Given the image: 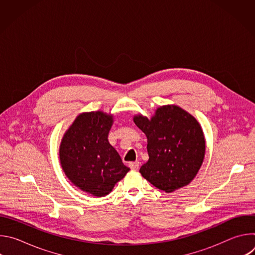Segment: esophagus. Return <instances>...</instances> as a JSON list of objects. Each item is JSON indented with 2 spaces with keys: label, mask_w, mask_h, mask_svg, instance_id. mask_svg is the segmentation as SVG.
Segmentation results:
<instances>
[{
  "label": "esophagus",
  "mask_w": 255,
  "mask_h": 255,
  "mask_svg": "<svg viewBox=\"0 0 255 255\" xmlns=\"http://www.w3.org/2000/svg\"><path fill=\"white\" fill-rule=\"evenodd\" d=\"M129 167L133 170H137L139 167V162L138 161H134V162H130L129 163Z\"/></svg>",
  "instance_id": "esophagus-1"
}]
</instances>
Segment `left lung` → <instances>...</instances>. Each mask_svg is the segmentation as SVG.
<instances>
[{"mask_svg":"<svg viewBox=\"0 0 255 255\" xmlns=\"http://www.w3.org/2000/svg\"><path fill=\"white\" fill-rule=\"evenodd\" d=\"M147 137L149 159L140 167L141 175L157 189L172 193L188 186L201 168L206 141L197 119L176 105L158 107L148 119L133 117Z\"/></svg>","mask_w":255,"mask_h":255,"instance_id":"8db88e82","label":"left lung"}]
</instances>
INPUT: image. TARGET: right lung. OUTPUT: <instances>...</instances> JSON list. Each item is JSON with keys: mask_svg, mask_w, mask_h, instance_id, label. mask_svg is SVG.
Segmentation results:
<instances>
[{"mask_svg": "<svg viewBox=\"0 0 255 255\" xmlns=\"http://www.w3.org/2000/svg\"><path fill=\"white\" fill-rule=\"evenodd\" d=\"M113 122L114 116L103 111L81 113L59 145L60 165L67 178L95 197L110 194L130 170L109 143Z\"/></svg>", "mask_w": 255, "mask_h": 255, "instance_id": "obj_1", "label": "right lung"}]
</instances>
